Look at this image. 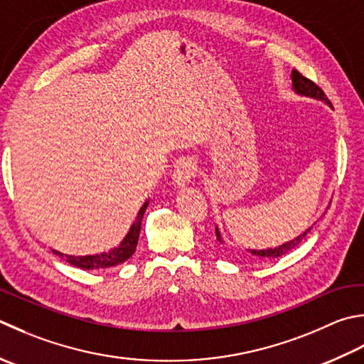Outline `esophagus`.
<instances>
[{
	"mask_svg": "<svg viewBox=\"0 0 364 364\" xmlns=\"http://www.w3.org/2000/svg\"><path fill=\"white\" fill-rule=\"evenodd\" d=\"M196 162L192 159H183L180 161V164L175 167V172H173V181L176 186H184V184H188L192 178L196 175Z\"/></svg>",
	"mask_w": 364,
	"mask_h": 364,
	"instance_id": "esophagus-1",
	"label": "esophagus"
}]
</instances>
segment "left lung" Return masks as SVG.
Masks as SVG:
<instances>
[{"label":"left lung","mask_w":364,"mask_h":364,"mask_svg":"<svg viewBox=\"0 0 364 364\" xmlns=\"http://www.w3.org/2000/svg\"><path fill=\"white\" fill-rule=\"evenodd\" d=\"M291 83H294V90L298 92V95L309 96V97H314V99H320V101H325L326 104L331 107L330 99L325 96L323 90L320 88L318 85H316L312 80H309V78H306L303 74L298 73L296 69L291 70ZM311 229H312V227H309V229L306 230L303 235H298L295 240L284 243L282 246H277V247H273V249H247V252L252 255V259L259 260V262H267V260H273V259H277V257H282L284 254L290 252L291 249H295L298 245H300L301 241L306 238V235L311 232ZM216 240L219 241L220 245L224 243L223 238H220V233L218 230V227H216Z\"/></svg>","instance_id":"left-lung-1"}]
</instances>
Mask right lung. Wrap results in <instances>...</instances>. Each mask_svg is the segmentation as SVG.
I'll list each match as a JSON object with an SVG mask.
<instances>
[{
    "label": "right lung",
    "instance_id": "1",
    "mask_svg": "<svg viewBox=\"0 0 364 364\" xmlns=\"http://www.w3.org/2000/svg\"><path fill=\"white\" fill-rule=\"evenodd\" d=\"M146 206H148V202H145L144 206L140 208L139 215H137V220H135V223L131 225V229H129V232H127L124 240L121 241L118 247L112 249L110 252H102V254H96V255H83V257L66 255V254H61L58 251H53V254L60 255L61 259L69 262L70 265L82 268V269H99V268H109V267L119 265V263L126 262L135 252V247H137V243H139L141 218H144Z\"/></svg>",
    "mask_w": 364,
    "mask_h": 364
}]
</instances>
